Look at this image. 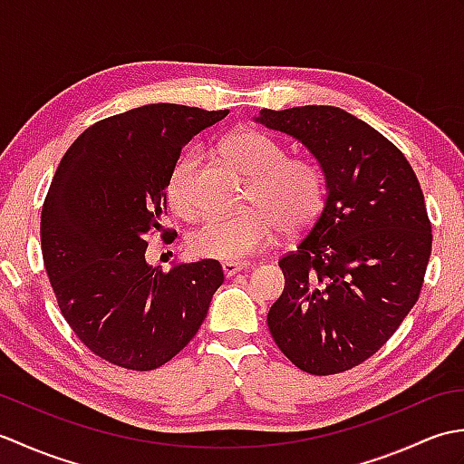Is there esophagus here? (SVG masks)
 Returning a JSON list of instances; mask_svg holds the SVG:
<instances>
[{
	"label": "esophagus",
	"mask_w": 464,
	"mask_h": 464,
	"mask_svg": "<svg viewBox=\"0 0 464 464\" xmlns=\"http://www.w3.org/2000/svg\"><path fill=\"white\" fill-rule=\"evenodd\" d=\"M221 269L225 277H233V275H237L239 271L247 269V263H239V261H223L221 263Z\"/></svg>",
	"instance_id": "1"
}]
</instances>
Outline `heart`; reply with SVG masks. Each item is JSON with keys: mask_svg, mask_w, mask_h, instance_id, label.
I'll return each instance as SVG.
<instances>
[{"mask_svg": "<svg viewBox=\"0 0 464 464\" xmlns=\"http://www.w3.org/2000/svg\"><path fill=\"white\" fill-rule=\"evenodd\" d=\"M221 153L233 169L251 179L247 211L233 217H211L189 235L193 253L207 259L241 261L269 247L277 227L283 235H297L317 219L324 181L317 165L307 160H285V151L257 130H237L221 143ZM195 153L187 151L173 167L167 197L175 213L191 217L195 199L189 173Z\"/></svg>", "mask_w": 464, "mask_h": 464, "instance_id": "b5f03b06", "label": "heart"}]
</instances>
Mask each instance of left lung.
Here are the masks:
<instances>
[{"instance_id":"8db88e82","label":"left lung","mask_w":464,"mask_h":464,"mask_svg":"<svg viewBox=\"0 0 464 464\" xmlns=\"http://www.w3.org/2000/svg\"><path fill=\"white\" fill-rule=\"evenodd\" d=\"M255 121L301 143L327 191L307 237L279 261L285 289L269 331L301 371L343 372L415 307L432 245L425 197L405 155L339 107L261 110Z\"/></svg>"}]
</instances>
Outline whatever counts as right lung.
Segmentation results:
<instances>
[{
	"label": "right lung",
	"instance_id": "1",
	"mask_svg": "<svg viewBox=\"0 0 464 464\" xmlns=\"http://www.w3.org/2000/svg\"><path fill=\"white\" fill-rule=\"evenodd\" d=\"M229 113L151 103L107 117L77 137L42 211V253L65 321L87 349L117 367L153 371L171 361L221 287L219 261H145L163 229L167 185L183 147Z\"/></svg>",
	"mask_w": 464,
	"mask_h": 464
}]
</instances>
